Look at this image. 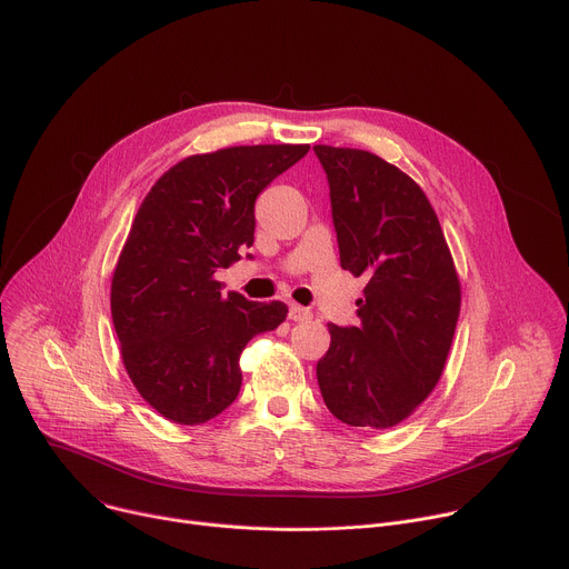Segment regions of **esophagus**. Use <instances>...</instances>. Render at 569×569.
I'll return each mask as SVG.
<instances>
[{"label":"esophagus","instance_id":"obj_1","mask_svg":"<svg viewBox=\"0 0 569 569\" xmlns=\"http://www.w3.org/2000/svg\"><path fill=\"white\" fill-rule=\"evenodd\" d=\"M288 315H290L292 321H308V319H312V312L308 308L299 306V303H290V312Z\"/></svg>","mask_w":569,"mask_h":569}]
</instances>
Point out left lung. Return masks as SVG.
<instances>
[{
  "label": "left lung",
  "mask_w": 569,
  "mask_h": 569,
  "mask_svg": "<svg viewBox=\"0 0 569 569\" xmlns=\"http://www.w3.org/2000/svg\"><path fill=\"white\" fill-rule=\"evenodd\" d=\"M327 171L340 263L367 277L360 327L329 323L317 362L323 402L353 428L408 419L439 382L461 288L439 218L421 187L373 152L312 146Z\"/></svg>",
  "instance_id": "obj_1"
}]
</instances>
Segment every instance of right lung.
<instances>
[{
	"instance_id": "right-lung-1",
	"label": "right lung",
	"mask_w": 569,
	"mask_h": 569,
	"mask_svg": "<svg viewBox=\"0 0 569 569\" xmlns=\"http://www.w3.org/2000/svg\"><path fill=\"white\" fill-rule=\"evenodd\" d=\"M308 148L191 154L154 182L132 220L112 277V321L132 385L173 423L224 412L240 391L242 349L288 315L283 301L222 295L213 274L252 248L259 193Z\"/></svg>"
}]
</instances>
